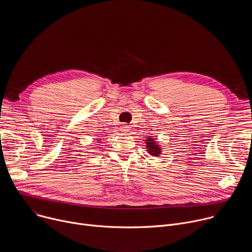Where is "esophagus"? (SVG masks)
I'll use <instances>...</instances> for the list:
<instances>
[{
  "label": "esophagus",
  "instance_id": "1",
  "mask_svg": "<svg viewBox=\"0 0 252 252\" xmlns=\"http://www.w3.org/2000/svg\"><path fill=\"white\" fill-rule=\"evenodd\" d=\"M128 129H129V126H127L126 124L122 125V126H121V130H122L123 132H126V131H128Z\"/></svg>",
  "mask_w": 252,
  "mask_h": 252
}]
</instances>
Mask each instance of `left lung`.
<instances>
[{
	"label": "left lung",
	"instance_id": "1",
	"mask_svg": "<svg viewBox=\"0 0 252 252\" xmlns=\"http://www.w3.org/2000/svg\"><path fill=\"white\" fill-rule=\"evenodd\" d=\"M146 139H147L146 144H147V149H148L149 154L152 156H155V157H158L159 155H161V148L157 145L156 141L152 138V136H149V138H146Z\"/></svg>",
	"mask_w": 252,
	"mask_h": 252
}]
</instances>
